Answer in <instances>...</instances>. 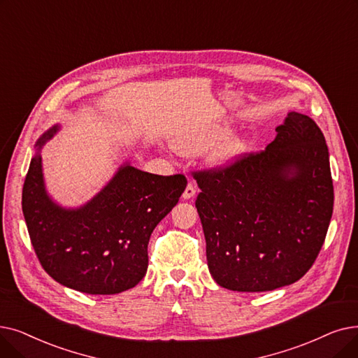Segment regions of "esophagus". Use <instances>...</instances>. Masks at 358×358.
I'll return each mask as SVG.
<instances>
[{"instance_id": "1", "label": "esophagus", "mask_w": 358, "mask_h": 358, "mask_svg": "<svg viewBox=\"0 0 358 358\" xmlns=\"http://www.w3.org/2000/svg\"><path fill=\"white\" fill-rule=\"evenodd\" d=\"M194 194H196V187L193 185V182H189V184H187V187L184 189L182 197H184L185 200H189V199H192Z\"/></svg>"}]
</instances>
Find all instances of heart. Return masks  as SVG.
<instances>
[{
	"mask_svg": "<svg viewBox=\"0 0 358 358\" xmlns=\"http://www.w3.org/2000/svg\"><path fill=\"white\" fill-rule=\"evenodd\" d=\"M222 136H224L222 130L180 134L178 137H176L174 148L181 153H197L216 143ZM243 149H244V143L241 141H229L228 143L222 145L213 153V161H217V162L228 161L229 158L236 157V155L240 153Z\"/></svg>",
	"mask_w": 358,
	"mask_h": 358,
	"instance_id": "obj_1",
	"label": "heart"
}]
</instances>
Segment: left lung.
<instances>
[{
	"instance_id": "left-lung-1",
	"label": "left lung",
	"mask_w": 358,
	"mask_h": 358,
	"mask_svg": "<svg viewBox=\"0 0 358 358\" xmlns=\"http://www.w3.org/2000/svg\"><path fill=\"white\" fill-rule=\"evenodd\" d=\"M275 130L265 150L193 173L208 268L227 289L262 292L299 281L329 228L334 184L322 130L294 111Z\"/></svg>"
}]
</instances>
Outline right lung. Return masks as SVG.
Segmentation results:
<instances>
[{
  "label": "right lung",
  "mask_w": 358,
  "mask_h": 358,
  "mask_svg": "<svg viewBox=\"0 0 358 358\" xmlns=\"http://www.w3.org/2000/svg\"><path fill=\"white\" fill-rule=\"evenodd\" d=\"M57 130L38 141L23 185L22 209L35 253L45 272L71 289L95 295L130 289L148 271L150 234L178 203L187 180L126 162L86 205L61 208L45 190L39 153Z\"/></svg>",
  "instance_id": "add662e5"
}]
</instances>
